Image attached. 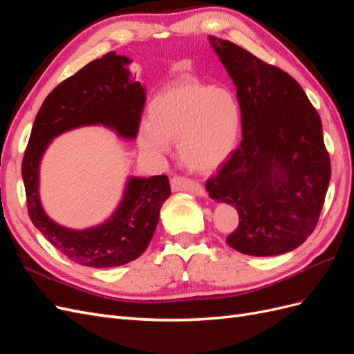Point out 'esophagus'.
I'll list each match as a JSON object with an SVG mask.
<instances>
[{
	"label": "esophagus",
	"mask_w": 354,
	"mask_h": 354,
	"mask_svg": "<svg viewBox=\"0 0 354 354\" xmlns=\"http://www.w3.org/2000/svg\"><path fill=\"white\" fill-rule=\"evenodd\" d=\"M171 187H173L174 192H180V190H185V192H190V194H195L198 196H207V192L203 189V186H201L196 181H192L186 177H180L176 176L171 178Z\"/></svg>",
	"instance_id": "34e87169"
}]
</instances>
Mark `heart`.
Returning a JSON list of instances; mask_svg holds the SVG:
<instances>
[{"instance_id": "obj_1", "label": "heart", "mask_w": 354, "mask_h": 354, "mask_svg": "<svg viewBox=\"0 0 354 354\" xmlns=\"http://www.w3.org/2000/svg\"><path fill=\"white\" fill-rule=\"evenodd\" d=\"M140 140L155 153L167 152L177 142L178 156L196 171L217 168L238 145L242 124L241 106L226 88L181 80L155 95Z\"/></svg>"}]
</instances>
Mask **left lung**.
<instances>
[{
  "label": "left lung",
  "mask_w": 354,
  "mask_h": 354,
  "mask_svg": "<svg viewBox=\"0 0 354 354\" xmlns=\"http://www.w3.org/2000/svg\"><path fill=\"white\" fill-rule=\"evenodd\" d=\"M209 39L242 112V142L205 186L238 209L226 242L255 257L292 251L313 233L330 180L322 121L291 75L227 39Z\"/></svg>",
  "instance_id": "8db88e82"
}]
</instances>
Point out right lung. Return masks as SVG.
I'll list each match as a JSON object with an SVG mask.
<instances>
[{
  "label": "right lung",
  "instance_id": "right-lung-1",
  "mask_svg": "<svg viewBox=\"0 0 354 354\" xmlns=\"http://www.w3.org/2000/svg\"><path fill=\"white\" fill-rule=\"evenodd\" d=\"M128 63V57L109 51L60 82L41 106L22 162L30 221L69 260L97 269L127 264L146 251L160 207L171 194L168 177H131L122 202L108 221L87 230H71L50 220L42 209L38 169L48 143L72 128L102 124L121 137L137 136L146 93L131 78L125 68Z\"/></svg>",
  "mask_w": 354,
  "mask_h": 354
}]
</instances>
